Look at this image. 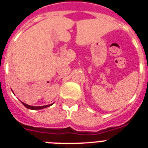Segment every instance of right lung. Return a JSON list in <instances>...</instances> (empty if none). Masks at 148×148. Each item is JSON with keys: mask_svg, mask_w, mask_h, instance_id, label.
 Returning a JSON list of instances; mask_svg holds the SVG:
<instances>
[{"mask_svg": "<svg viewBox=\"0 0 148 148\" xmlns=\"http://www.w3.org/2000/svg\"><path fill=\"white\" fill-rule=\"evenodd\" d=\"M22 102V101H21ZM22 104H23V105L25 106L26 108H28V109H30V110H40V109H43V108H47V107H49L50 105H52V104H49V105H45V106H40V107H34V106H30V105H28V104H25V103L22 102Z\"/></svg>", "mask_w": 148, "mask_h": 148, "instance_id": "right-lung-1", "label": "right lung"}]
</instances>
